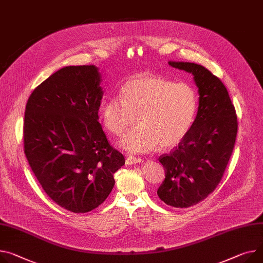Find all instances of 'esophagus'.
<instances>
[{
  "instance_id": "esophagus-1",
  "label": "esophagus",
  "mask_w": 263,
  "mask_h": 263,
  "mask_svg": "<svg viewBox=\"0 0 263 263\" xmlns=\"http://www.w3.org/2000/svg\"><path fill=\"white\" fill-rule=\"evenodd\" d=\"M125 162H126V164L132 165V164H136V163H141L142 162V160H141L140 158H136V157H128V158H126Z\"/></svg>"
}]
</instances>
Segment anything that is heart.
I'll return each mask as SVG.
<instances>
[{
	"label": "heart",
	"mask_w": 263,
	"mask_h": 263,
	"mask_svg": "<svg viewBox=\"0 0 263 263\" xmlns=\"http://www.w3.org/2000/svg\"><path fill=\"white\" fill-rule=\"evenodd\" d=\"M197 110L198 95L191 84L140 74L122 85L120 98L106 101L102 121L111 134L122 136L137 117L138 126L119 145L130 154H142L178 145L190 133Z\"/></svg>",
	"instance_id": "obj_1"
}]
</instances>
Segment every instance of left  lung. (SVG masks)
I'll return each instance as SVG.
<instances>
[{
    "mask_svg": "<svg viewBox=\"0 0 263 263\" xmlns=\"http://www.w3.org/2000/svg\"><path fill=\"white\" fill-rule=\"evenodd\" d=\"M168 64L194 76L199 106L195 122L170 154L160 156L165 179L157 191L164 203L190 208L215 191L223 177L237 136V116L229 92L209 69L190 62Z\"/></svg>",
    "mask_w": 263,
    "mask_h": 263,
    "instance_id": "8db88e82",
    "label": "left lung"
}]
</instances>
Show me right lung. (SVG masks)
I'll use <instances>...</instances> for the list:
<instances>
[{
	"mask_svg": "<svg viewBox=\"0 0 263 263\" xmlns=\"http://www.w3.org/2000/svg\"><path fill=\"white\" fill-rule=\"evenodd\" d=\"M101 81L95 65L63 67L32 91L25 108L31 171L52 201L77 214L103 203L125 163L99 123Z\"/></svg>",
	"mask_w": 263,
	"mask_h": 263,
	"instance_id": "1",
	"label": "right lung"
}]
</instances>
